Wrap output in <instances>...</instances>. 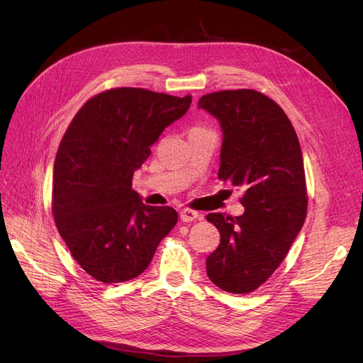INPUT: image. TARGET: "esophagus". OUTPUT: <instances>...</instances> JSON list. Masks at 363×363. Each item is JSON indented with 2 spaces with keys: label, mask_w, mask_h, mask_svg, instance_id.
<instances>
[{
  "label": "esophagus",
  "mask_w": 363,
  "mask_h": 363,
  "mask_svg": "<svg viewBox=\"0 0 363 363\" xmlns=\"http://www.w3.org/2000/svg\"><path fill=\"white\" fill-rule=\"evenodd\" d=\"M199 218H201V215L199 212L191 211V208H182L180 211V219L183 223H192Z\"/></svg>",
  "instance_id": "esophagus-1"
}]
</instances>
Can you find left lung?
<instances>
[{
    "instance_id": "1",
    "label": "left lung",
    "mask_w": 363,
    "mask_h": 363,
    "mask_svg": "<svg viewBox=\"0 0 363 363\" xmlns=\"http://www.w3.org/2000/svg\"><path fill=\"white\" fill-rule=\"evenodd\" d=\"M199 107L223 130L218 177L244 191L245 212L208 213L219 247L206 259L207 277L230 294H248L279 268L307 212L303 152L283 108L252 89L203 95Z\"/></svg>"
}]
</instances>
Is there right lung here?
<instances>
[{"instance_id": "obj_1", "label": "right lung", "mask_w": 363, "mask_h": 363, "mask_svg": "<svg viewBox=\"0 0 363 363\" xmlns=\"http://www.w3.org/2000/svg\"><path fill=\"white\" fill-rule=\"evenodd\" d=\"M191 103V95L118 87L91 98L69 124L54 162L52 215L72 257L95 280L138 277L177 224L172 207L142 203L131 179Z\"/></svg>"}]
</instances>
